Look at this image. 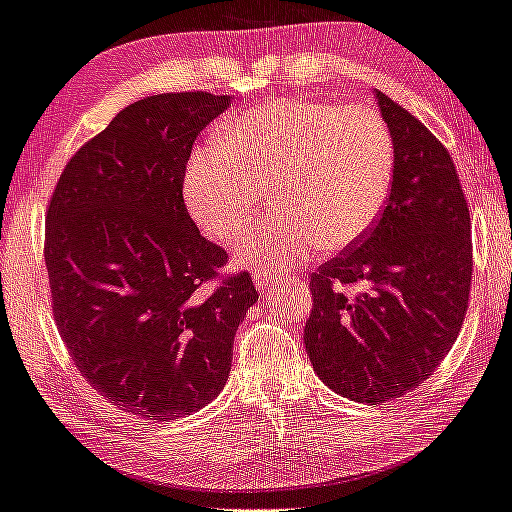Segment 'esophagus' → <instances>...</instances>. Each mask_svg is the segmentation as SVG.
Masks as SVG:
<instances>
[{"label": "esophagus", "instance_id": "1", "mask_svg": "<svg viewBox=\"0 0 512 512\" xmlns=\"http://www.w3.org/2000/svg\"><path fill=\"white\" fill-rule=\"evenodd\" d=\"M252 276H254V283L258 287V291H267V287L271 283H276V276L271 274L269 269H254Z\"/></svg>", "mask_w": 512, "mask_h": 512}]
</instances>
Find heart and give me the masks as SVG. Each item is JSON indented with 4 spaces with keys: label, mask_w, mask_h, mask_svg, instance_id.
<instances>
[{
    "label": "heart",
    "mask_w": 512,
    "mask_h": 512,
    "mask_svg": "<svg viewBox=\"0 0 512 512\" xmlns=\"http://www.w3.org/2000/svg\"><path fill=\"white\" fill-rule=\"evenodd\" d=\"M395 145L369 106L274 101L243 112L198 148L183 196L196 225L234 245L249 232L265 190L287 212L243 241V260L289 269L316 247L340 252L362 241L389 201Z\"/></svg>",
    "instance_id": "obj_1"
}]
</instances>
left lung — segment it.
Segmentation results:
<instances>
[{"label": "left lung", "mask_w": 512, "mask_h": 512, "mask_svg": "<svg viewBox=\"0 0 512 512\" xmlns=\"http://www.w3.org/2000/svg\"><path fill=\"white\" fill-rule=\"evenodd\" d=\"M395 170L369 234L311 274L305 349L342 398L378 404L413 391L451 351L473 278L471 214L451 154L380 90ZM364 282L347 299L336 284Z\"/></svg>", "instance_id": "obj_1"}]
</instances>
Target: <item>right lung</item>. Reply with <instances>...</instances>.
<instances>
[{
	"instance_id": "1",
	"label": "right lung",
	"mask_w": 512,
	"mask_h": 512,
	"mask_svg": "<svg viewBox=\"0 0 512 512\" xmlns=\"http://www.w3.org/2000/svg\"><path fill=\"white\" fill-rule=\"evenodd\" d=\"M229 95L168 92L123 108L68 161L46 216L52 316L70 358L119 409L168 422L223 391L258 300L183 201L185 165Z\"/></svg>"
}]
</instances>
